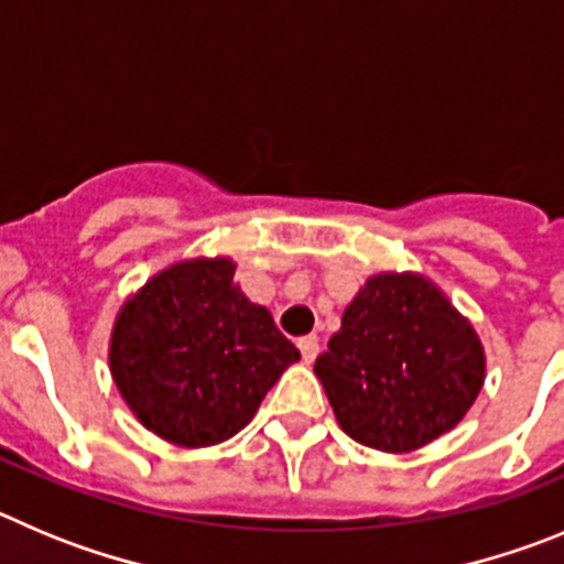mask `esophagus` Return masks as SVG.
Wrapping results in <instances>:
<instances>
[{
  "mask_svg": "<svg viewBox=\"0 0 564 564\" xmlns=\"http://www.w3.org/2000/svg\"><path fill=\"white\" fill-rule=\"evenodd\" d=\"M297 348H301L303 359H306V362H312V359L317 357V351H319V339L314 337V334H308V337L297 339Z\"/></svg>",
  "mask_w": 564,
  "mask_h": 564,
  "instance_id": "esophagus-1",
  "label": "esophagus"
}]
</instances>
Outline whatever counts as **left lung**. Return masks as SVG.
Returning a JSON list of instances; mask_svg holds the SVG:
<instances>
[{
	"label": "left lung",
	"instance_id": "left-lung-1",
	"mask_svg": "<svg viewBox=\"0 0 564 564\" xmlns=\"http://www.w3.org/2000/svg\"><path fill=\"white\" fill-rule=\"evenodd\" d=\"M314 373L343 433L379 453H413L469 413L486 354L430 278L379 272L345 306Z\"/></svg>",
	"mask_w": 564,
	"mask_h": 564
}]
</instances>
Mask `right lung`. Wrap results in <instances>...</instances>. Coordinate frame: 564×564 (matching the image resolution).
<instances>
[{
  "label": "right lung",
  "mask_w": 564,
  "mask_h": 564,
  "mask_svg": "<svg viewBox=\"0 0 564 564\" xmlns=\"http://www.w3.org/2000/svg\"><path fill=\"white\" fill-rule=\"evenodd\" d=\"M232 258H187L120 306L109 370L145 430L199 449L245 430L301 351L238 283Z\"/></svg>",
  "instance_id": "1"
}]
</instances>
